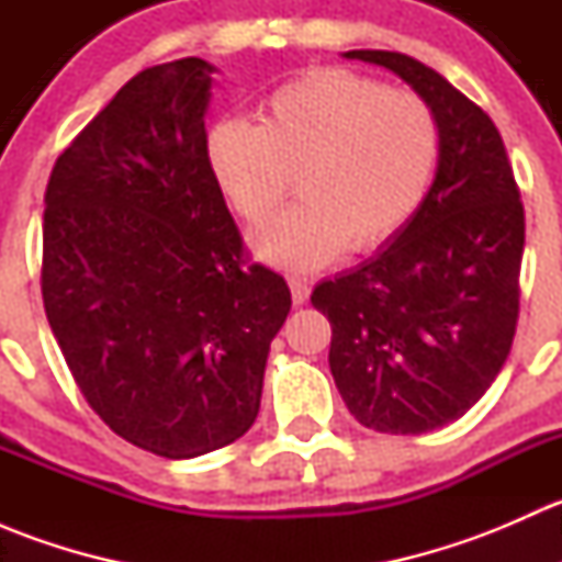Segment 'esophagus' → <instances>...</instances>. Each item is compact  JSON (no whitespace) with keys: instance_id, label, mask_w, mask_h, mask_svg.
<instances>
[{"instance_id":"esophagus-1","label":"esophagus","mask_w":562,"mask_h":562,"mask_svg":"<svg viewBox=\"0 0 562 562\" xmlns=\"http://www.w3.org/2000/svg\"><path fill=\"white\" fill-rule=\"evenodd\" d=\"M288 285H291L293 304H307V299H310V282L307 280H302V277H291V280H288Z\"/></svg>"}]
</instances>
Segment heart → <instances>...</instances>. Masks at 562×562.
Returning a JSON list of instances; mask_svg holds the SVG:
<instances>
[{"label": "heart", "mask_w": 562, "mask_h": 562, "mask_svg": "<svg viewBox=\"0 0 562 562\" xmlns=\"http://www.w3.org/2000/svg\"><path fill=\"white\" fill-rule=\"evenodd\" d=\"M206 135V162L231 209L269 217L291 190L302 201L255 231L252 249L280 269L313 271L345 247L370 252L418 212L440 155L432 108L418 94L348 70H315Z\"/></svg>", "instance_id": "obj_1"}]
</instances>
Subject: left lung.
Listing matches in <instances>:
<instances>
[{
    "label": "left lung",
    "mask_w": 562,
    "mask_h": 562,
    "mask_svg": "<svg viewBox=\"0 0 562 562\" xmlns=\"http://www.w3.org/2000/svg\"><path fill=\"white\" fill-rule=\"evenodd\" d=\"M400 76L432 108L438 171L378 255L313 291L331 323L328 367L356 422L422 435L464 416L512 350L525 209L492 119L440 72L396 50H345Z\"/></svg>",
    "instance_id": "8db88e82"
}]
</instances>
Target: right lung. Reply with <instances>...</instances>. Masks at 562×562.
Returning <instances> with one entry per match:
<instances>
[{
	"label": "right lung",
	"mask_w": 562,
	"mask_h": 562,
	"mask_svg": "<svg viewBox=\"0 0 562 562\" xmlns=\"http://www.w3.org/2000/svg\"><path fill=\"white\" fill-rule=\"evenodd\" d=\"M214 67L130 78L50 171L43 304L92 411L127 443L192 459L252 427L269 345L291 313L277 271L245 266L206 162Z\"/></svg>",
	"instance_id": "add662e5"
}]
</instances>
